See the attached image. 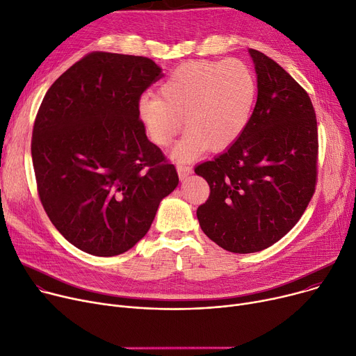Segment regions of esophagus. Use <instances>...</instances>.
<instances>
[{"instance_id":"obj_1","label":"esophagus","mask_w":356,"mask_h":356,"mask_svg":"<svg viewBox=\"0 0 356 356\" xmlns=\"http://www.w3.org/2000/svg\"><path fill=\"white\" fill-rule=\"evenodd\" d=\"M177 171L179 175V179H185L188 175L193 174V168L188 165H182V163H177Z\"/></svg>"}]
</instances>
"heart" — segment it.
Listing matches in <instances>:
<instances>
[{"label":"heart","instance_id":"obj_1","mask_svg":"<svg viewBox=\"0 0 356 356\" xmlns=\"http://www.w3.org/2000/svg\"><path fill=\"white\" fill-rule=\"evenodd\" d=\"M256 99L257 79L245 63L194 60L168 76L159 88V97L140 99L139 116L158 146H168L184 120L186 135L172 155L186 159L202 149L229 148L245 129Z\"/></svg>","mask_w":356,"mask_h":356}]
</instances>
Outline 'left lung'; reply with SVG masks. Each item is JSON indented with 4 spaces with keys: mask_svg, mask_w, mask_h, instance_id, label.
<instances>
[{
    "mask_svg": "<svg viewBox=\"0 0 356 356\" xmlns=\"http://www.w3.org/2000/svg\"><path fill=\"white\" fill-rule=\"evenodd\" d=\"M257 102L229 148L200 163L210 185L198 207L202 232L232 253H256L284 237L303 216L318 182V122L307 92L277 63L250 50Z\"/></svg>",
    "mask_w": 356,
    "mask_h": 356,
    "instance_id": "8db88e82",
    "label": "left lung"
}]
</instances>
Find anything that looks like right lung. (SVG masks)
Listing matches in <instances>:
<instances>
[{"mask_svg":"<svg viewBox=\"0 0 356 356\" xmlns=\"http://www.w3.org/2000/svg\"><path fill=\"white\" fill-rule=\"evenodd\" d=\"M161 77L148 57L93 51L40 104L31 138L37 193L58 233L81 252H128L178 185L174 163L139 118L142 93Z\"/></svg>","mask_w":356,"mask_h":356,"instance_id":"obj_1","label":"right lung"}]
</instances>
